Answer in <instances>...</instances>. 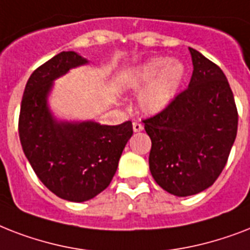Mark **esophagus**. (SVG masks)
Returning <instances> with one entry per match:
<instances>
[{
  "label": "esophagus",
  "instance_id": "esophagus-1",
  "mask_svg": "<svg viewBox=\"0 0 250 250\" xmlns=\"http://www.w3.org/2000/svg\"><path fill=\"white\" fill-rule=\"evenodd\" d=\"M132 128H133V132H141V131L144 129V125H141V123H137V122H133Z\"/></svg>",
  "mask_w": 250,
  "mask_h": 250
}]
</instances>
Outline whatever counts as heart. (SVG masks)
Here are the masks:
<instances>
[{
	"mask_svg": "<svg viewBox=\"0 0 250 250\" xmlns=\"http://www.w3.org/2000/svg\"><path fill=\"white\" fill-rule=\"evenodd\" d=\"M186 78V66L168 57H156L131 68L123 84L128 89H141L139 105L148 114L165 110L178 96Z\"/></svg>",
	"mask_w": 250,
	"mask_h": 250,
	"instance_id": "obj_1",
	"label": "heart"
}]
</instances>
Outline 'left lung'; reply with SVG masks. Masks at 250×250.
<instances>
[{
  "instance_id": "left-lung-1",
  "label": "left lung",
  "mask_w": 250,
  "mask_h": 250,
  "mask_svg": "<svg viewBox=\"0 0 250 250\" xmlns=\"http://www.w3.org/2000/svg\"><path fill=\"white\" fill-rule=\"evenodd\" d=\"M189 85L166 109L145 119L152 140L149 168L166 192L186 197L213 186L237 132V109L221 68L189 48Z\"/></svg>"
}]
</instances>
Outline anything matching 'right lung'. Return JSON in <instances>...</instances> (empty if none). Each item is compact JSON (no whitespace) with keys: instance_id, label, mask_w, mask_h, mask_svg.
Returning <instances> with one entry per match:
<instances>
[{"instance_id":"right-lung-1","label":"right lung","mask_w":250,"mask_h":250,"mask_svg":"<svg viewBox=\"0 0 250 250\" xmlns=\"http://www.w3.org/2000/svg\"><path fill=\"white\" fill-rule=\"evenodd\" d=\"M86 63L78 53L62 52L41 64L25 84L19 114V139L35 174L56 196L72 202L88 201L107 188L133 133L129 121L105 125L53 117V82Z\"/></svg>"}]
</instances>
